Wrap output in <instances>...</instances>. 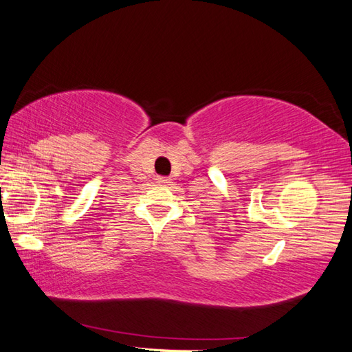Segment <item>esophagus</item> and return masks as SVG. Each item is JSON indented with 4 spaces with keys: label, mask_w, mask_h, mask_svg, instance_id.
Returning <instances> with one entry per match:
<instances>
[{
    "label": "esophagus",
    "mask_w": 352,
    "mask_h": 352,
    "mask_svg": "<svg viewBox=\"0 0 352 352\" xmlns=\"http://www.w3.org/2000/svg\"><path fill=\"white\" fill-rule=\"evenodd\" d=\"M156 182L164 184V185L170 184V177H167V176H158V177H156Z\"/></svg>",
    "instance_id": "1"
}]
</instances>
